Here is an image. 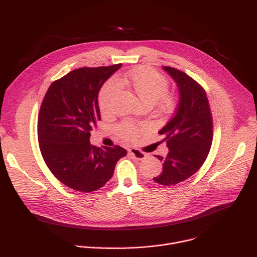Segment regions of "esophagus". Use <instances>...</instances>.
I'll return each instance as SVG.
<instances>
[{
	"mask_svg": "<svg viewBox=\"0 0 257 257\" xmlns=\"http://www.w3.org/2000/svg\"><path fill=\"white\" fill-rule=\"evenodd\" d=\"M129 154H130V156L134 160H137V161H141V160H143L146 157V155L144 153H142V152H140V151H138L136 149H130L129 150Z\"/></svg>",
	"mask_w": 257,
	"mask_h": 257,
	"instance_id": "esophagus-1",
	"label": "esophagus"
}]
</instances>
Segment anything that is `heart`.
Listing matches in <instances>:
<instances>
[{
	"mask_svg": "<svg viewBox=\"0 0 257 257\" xmlns=\"http://www.w3.org/2000/svg\"><path fill=\"white\" fill-rule=\"evenodd\" d=\"M119 83L128 85L138 96L142 104L153 103L154 105L162 99L166 108L174 105V100L166 93L169 89L168 81L158 72L150 68H137L129 72L124 78L111 79L100 90L98 97V106L102 114H107L111 109L113 100L119 91ZM139 128L129 122H123L117 126L118 134L127 140L135 139L139 135Z\"/></svg>",
	"mask_w": 257,
	"mask_h": 257,
	"instance_id": "heart-1",
	"label": "heart"
}]
</instances>
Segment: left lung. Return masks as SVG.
<instances>
[{"label": "left lung", "mask_w": 257, "mask_h": 257, "mask_svg": "<svg viewBox=\"0 0 257 257\" xmlns=\"http://www.w3.org/2000/svg\"><path fill=\"white\" fill-rule=\"evenodd\" d=\"M163 69L178 87L179 101L173 117L159 131L169 153L166 158L157 157L163 172L154 181L171 186L191 177L205 162L212 141V120L204 89L184 72Z\"/></svg>", "instance_id": "left-lung-1"}]
</instances>
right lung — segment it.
I'll return each instance as SVG.
<instances>
[{
  "instance_id": "right-lung-1",
  "label": "right lung",
  "mask_w": 257,
  "mask_h": 257,
  "mask_svg": "<svg viewBox=\"0 0 257 257\" xmlns=\"http://www.w3.org/2000/svg\"><path fill=\"white\" fill-rule=\"evenodd\" d=\"M121 66L73 70L45 95L38 121L40 149L53 175L71 189L88 193L101 188L127 154L121 146L100 149L89 141L100 120L99 90Z\"/></svg>"
}]
</instances>
